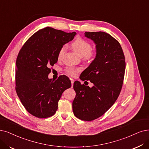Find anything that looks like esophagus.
I'll use <instances>...</instances> for the list:
<instances>
[{"label":"esophagus","instance_id":"esophagus-1","mask_svg":"<svg viewBox=\"0 0 149 149\" xmlns=\"http://www.w3.org/2000/svg\"><path fill=\"white\" fill-rule=\"evenodd\" d=\"M70 80H71V86L73 87V83H74V81L73 79H70Z\"/></svg>","mask_w":149,"mask_h":149}]
</instances>
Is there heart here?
<instances>
[{
    "mask_svg": "<svg viewBox=\"0 0 149 149\" xmlns=\"http://www.w3.org/2000/svg\"><path fill=\"white\" fill-rule=\"evenodd\" d=\"M71 47L81 57H84L86 60H91L95 56V52L92 51V46L86 40L81 38L76 39L71 44ZM66 52V46H63L59 49L57 58L58 60H61ZM81 71L80 68H68L66 69V72L68 75L75 76L76 73Z\"/></svg>",
    "mask_w": 149,
    "mask_h": 149,
    "instance_id": "b5f03b06",
    "label": "heart"
}]
</instances>
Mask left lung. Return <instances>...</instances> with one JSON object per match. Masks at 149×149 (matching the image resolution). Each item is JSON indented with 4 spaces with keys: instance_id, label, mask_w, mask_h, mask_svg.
Returning <instances> with one entry per match:
<instances>
[{
    "instance_id": "8db88e82",
    "label": "left lung",
    "mask_w": 149,
    "mask_h": 149,
    "mask_svg": "<svg viewBox=\"0 0 149 149\" xmlns=\"http://www.w3.org/2000/svg\"><path fill=\"white\" fill-rule=\"evenodd\" d=\"M84 35L96 45V56L79 78L89 80L93 86L90 87L75 81L72 106L77 118L91 121L103 116L116 102L122 87L125 61L120 43L109 34L86 32Z\"/></svg>"
}]
</instances>
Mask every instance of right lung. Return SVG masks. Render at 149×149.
<instances>
[{
	"label": "right lung",
	"mask_w": 149,
	"mask_h": 149,
	"mask_svg": "<svg viewBox=\"0 0 149 149\" xmlns=\"http://www.w3.org/2000/svg\"><path fill=\"white\" fill-rule=\"evenodd\" d=\"M76 34L46 27L32 35L20 50L16 59V91L24 107L33 116H52L62 93L71 87L67 76L53 81L48 74L50 67L57 62L59 49Z\"/></svg>",
	"instance_id": "obj_1"
}]
</instances>
